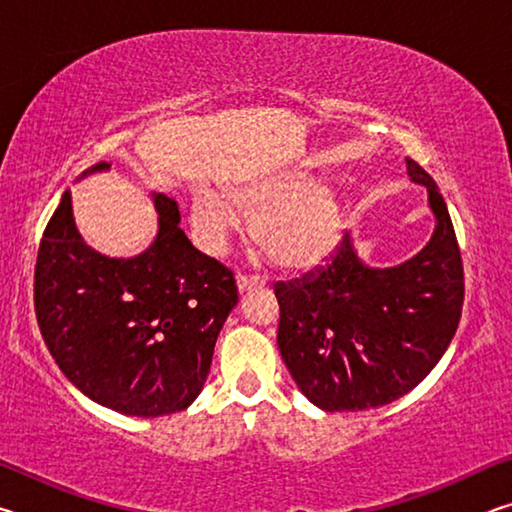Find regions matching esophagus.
I'll list each match as a JSON object with an SVG mask.
<instances>
[{
  "label": "esophagus",
  "mask_w": 512,
  "mask_h": 512,
  "mask_svg": "<svg viewBox=\"0 0 512 512\" xmlns=\"http://www.w3.org/2000/svg\"><path fill=\"white\" fill-rule=\"evenodd\" d=\"M255 287H262V280L259 277H246V275H237V291L244 293L248 289H255Z\"/></svg>",
  "instance_id": "esophagus-1"
}]
</instances>
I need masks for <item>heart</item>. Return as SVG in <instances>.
<instances>
[{"label": "heart", "mask_w": 512, "mask_h": 512, "mask_svg": "<svg viewBox=\"0 0 512 512\" xmlns=\"http://www.w3.org/2000/svg\"><path fill=\"white\" fill-rule=\"evenodd\" d=\"M255 216L259 244L287 271L316 268L341 239L343 207L332 183L302 171H275L230 187V198L210 187L192 196V225L207 250L221 253L232 232Z\"/></svg>", "instance_id": "1"}]
</instances>
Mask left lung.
I'll use <instances>...</instances> for the list:
<instances>
[{
    "label": "left lung",
    "instance_id": "obj_1",
    "mask_svg": "<svg viewBox=\"0 0 512 512\" xmlns=\"http://www.w3.org/2000/svg\"><path fill=\"white\" fill-rule=\"evenodd\" d=\"M427 189L431 239L397 266H370L348 230L316 271L277 282V348L300 393L323 411L391 404L429 375L452 343L463 309L461 250L438 185L406 158Z\"/></svg>",
    "mask_w": 512,
    "mask_h": 512
}]
</instances>
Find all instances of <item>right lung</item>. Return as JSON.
Wrapping results in <instances>:
<instances>
[{
  "mask_svg": "<svg viewBox=\"0 0 512 512\" xmlns=\"http://www.w3.org/2000/svg\"><path fill=\"white\" fill-rule=\"evenodd\" d=\"M108 169L94 164L76 183ZM151 201L158 230L149 248L110 257L85 244L67 189L36 264V316L58 368L92 402L137 418L196 400L237 307L235 277L192 246L178 203L158 192Z\"/></svg>",
  "mask_w": 512,
  "mask_h": 512,
  "instance_id": "1",
  "label": "right lung"
}]
</instances>
